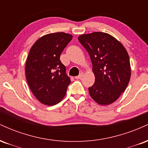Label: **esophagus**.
Wrapping results in <instances>:
<instances>
[{
  "mask_svg": "<svg viewBox=\"0 0 148 148\" xmlns=\"http://www.w3.org/2000/svg\"><path fill=\"white\" fill-rule=\"evenodd\" d=\"M82 76H83V73H81L79 74L78 76H75V79H81V78L82 77Z\"/></svg>",
  "mask_w": 148,
  "mask_h": 148,
  "instance_id": "1",
  "label": "esophagus"
}]
</instances>
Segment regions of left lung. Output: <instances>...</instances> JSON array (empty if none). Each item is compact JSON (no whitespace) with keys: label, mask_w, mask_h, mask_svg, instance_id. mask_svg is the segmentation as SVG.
<instances>
[{"label":"left lung","mask_w":148,"mask_h":148,"mask_svg":"<svg viewBox=\"0 0 148 148\" xmlns=\"http://www.w3.org/2000/svg\"><path fill=\"white\" fill-rule=\"evenodd\" d=\"M93 65L95 83L91 97L101 105L112 104L127 86L131 76L129 55L122 43L107 33L95 32L78 37Z\"/></svg>","instance_id":"left-lung-1"}]
</instances>
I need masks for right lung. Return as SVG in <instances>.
Listing matches in <instances>:
<instances>
[{
  "label": "right lung",
  "mask_w": 148,
  "mask_h": 148,
  "mask_svg": "<svg viewBox=\"0 0 148 148\" xmlns=\"http://www.w3.org/2000/svg\"><path fill=\"white\" fill-rule=\"evenodd\" d=\"M73 36L56 32L43 36L31 48L25 64L27 84L36 99L46 105L60 102L71 79L60 55Z\"/></svg>",
  "instance_id": "add662e5"
}]
</instances>
